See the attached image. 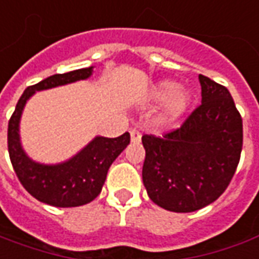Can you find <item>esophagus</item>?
Returning a JSON list of instances; mask_svg holds the SVG:
<instances>
[{
    "mask_svg": "<svg viewBox=\"0 0 259 259\" xmlns=\"http://www.w3.org/2000/svg\"><path fill=\"white\" fill-rule=\"evenodd\" d=\"M141 138H142V134L139 133L138 130H131V141H133L134 144H137V142H139L141 141Z\"/></svg>",
    "mask_w": 259,
    "mask_h": 259,
    "instance_id": "34e87169",
    "label": "esophagus"
}]
</instances>
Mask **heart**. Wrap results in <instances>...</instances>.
Returning <instances> with one entry per match:
<instances>
[{"label": "heart", "mask_w": 259, "mask_h": 259, "mask_svg": "<svg viewBox=\"0 0 259 259\" xmlns=\"http://www.w3.org/2000/svg\"><path fill=\"white\" fill-rule=\"evenodd\" d=\"M150 99L153 102L164 100L162 111L159 114V122L168 124V122H173L180 118L187 111V109L191 104L192 95L188 89L181 88L173 80L166 79L157 82L152 88Z\"/></svg>", "instance_id": "obj_1"}]
</instances>
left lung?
Here are the masks:
<instances>
[{"mask_svg": "<svg viewBox=\"0 0 259 259\" xmlns=\"http://www.w3.org/2000/svg\"><path fill=\"white\" fill-rule=\"evenodd\" d=\"M202 103L179 130L144 135L142 180L149 198L171 212H194L216 201L236 173L243 120L230 92L199 75Z\"/></svg>", "mask_w": 259, "mask_h": 259, "instance_id": "8db88e82", "label": "left lung"}]
</instances>
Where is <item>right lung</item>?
<instances>
[{
  "label": "right lung",
  "mask_w": 259,
  "mask_h": 259,
  "mask_svg": "<svg viewBox=\"0 0 259 259\" xmlns=\"http://www.w3.org/2000/svg\"><path fill=\"white\" fill-rule=\"evenodd\" d=\"M93 67L56 74L29 86L16 104L8 124V152L18 179L32 197L57 208L80 206L93 201L103 188L111 163L130 144V134L117 138L96 137L71 159L57 164L34 162L21 144L19 122L27 100L38 91L88 79Z\"/></svg>",
  "instance_id": "obj_1"
}]
</instances>
